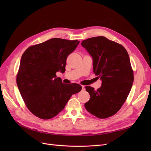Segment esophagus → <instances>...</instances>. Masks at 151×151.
Masks as SVG:
<instances>
[{"label":"esophagus","instance_id":"esophagus-1","mask_svg":"<svg viewBox=\"0 0 151 151\" xmlns=\"http://www.w3.org/2000/svg\"><path fill=\"white\" fill-rule=\"evenodd\" d=\"M85 87H84V86H82V91H85Z\"/></svg>","mask_w":151,"mask_h":151}]
</instances>
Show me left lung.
Here are the masks:
<instances>
[{
  "label": "left lung",
  "mask_w": 151,
  "mask_h": 151,
  "mask_svg": "<svg viewBox=\"0 0 151 151\" xmlns=\"http://www.w3.org/2000/svg\"><path fill=\"white\" fill-rule=\"evenodd\" d=\"M82 46L93 60V71L102 81L97 90L86 86L90 99L84 106L98 118H106L116 114L126 101L134 79L129 55L122 45L104 36L83 40Z\"/></svg>",
  "instance_id": "8db88e82"
}]
</instances>
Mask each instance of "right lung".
<instances>
[{
  "label": "right lung",
  "instance_id": "add662e5",
  "mask_svg": "<svg viewBox=\"0 0 151 151\" xmlns=\"http://www.w3.org/2000/svg\"><path fill=\"white\" fill-rule=\"evenodd\" d=\"M79 43L78 40L52 38L31 46L22 54L16 83L29 110L41 119L48 120L63 110L72 94L82 87L62 83L57 77L64 72L68 55Z\"/></svg>",
  "mask_w": 151,
  "mask_h": 151
}]
</instances>
